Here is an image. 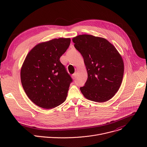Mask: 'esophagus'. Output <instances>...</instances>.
Instances as JSON below:
<instances>
[{
    "label": "esophagus",
    "instance_id": "34e87169",
    "mask_svg": "<svg viewBox=\"0 0 147 147\" xmlns=\"http://www.w3.org/2000/svg\"><path fill=\"white\" fill-rule=\"evenodd\" d=\"M76 76H77L76 73H74L73 74H72V78H73V79H76Z\"/></svg>",
    "mask_w": 147,
    "mask_h": 147
}]
</instances>
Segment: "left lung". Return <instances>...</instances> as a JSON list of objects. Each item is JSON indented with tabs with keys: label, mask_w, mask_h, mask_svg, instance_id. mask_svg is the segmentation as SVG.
I'll return each mask as SVG.
<instances>
[{
	"label": "left lung",
	"mask_w": 147,
	"mask_h": 147,
	"mask_svg": "<svg viewBox=\"0 0 147 147\" xmlns=\"http://www.w3.org/2000/svg\"><path fill=\"white\" fill-rule=\"evenodd\" d=\"M74 47L83 57L88 73L81 93L87 99L104 102L119 90L124 74L123 59L116 48L101 37L79 35L73 38Z\"/></svg>",
	"instance_id": "8db88e82"
}]
</instances>
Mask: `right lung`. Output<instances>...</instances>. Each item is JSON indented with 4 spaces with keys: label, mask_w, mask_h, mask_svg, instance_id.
Masks as SVG:
<instances>
[{
    "label": "right lung",
    "mask_w": 147,
    "mask_h": 147,
    "mask_svg": "<svg viewBox=\"0 0 147 147\" xmlns=\"http://www.w3.org/2000/svg\"><path fill=\"white\" fill-rule=\"evenodd\" d=\"M70 41L69 38H60L39 43L24 61L20 72L23 87L30 99L40 108H55L66 99L72 78L60 57Z\"/></svg>",
    "instance_id": "1"
}]
</instances>
